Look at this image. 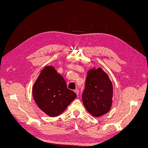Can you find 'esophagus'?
<instances>
[{
  "instance_id": "34e87169",
  "label": "esophagus",
  "mask_w": 148,
  "mask_h": 148,
  "mask_svg": "<svg viewBox=\"0 0 148 148\" xmlns=\"http://www.w3.org/2000/svg\"><path fill=\"white\" fill-rule=\"evenodd\" d=\"M74 92H75V94H77V95H79V90H78V89H75V90H74Z\"/></svg>"
}]
</instances>
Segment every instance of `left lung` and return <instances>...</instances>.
Instances as JSON below:
<instances>
[{"label":"left lung","instance_id":"left-lung-1","mask_svg":"<svg viewBox=\"0 0 148 148\" xmlns=\"http://www.w3.org/2000/svg\"><path fill=\"white\" fill-rule=\"evenodd\" d=\"M113 85L108 75L101 68L88 73L82 101L87 111L99 117L110 110L112 104Z\"/></svg>","mask_w":148,"mask_h":148}]
</instances>
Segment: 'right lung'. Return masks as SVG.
<instances>
[{
    "label": "right lung",
    "instance_id": "obj_1",
    "mask_svg": "<svg viewBox=\"0 0 148 148\" xmlns=\"http://www.w3.org/2000/svg\"><path fill=\"white\" fill-rule=\"evenodd\" d=\"M33 97L40 109L51 117L60 114L77 95L53 66L45 67L33 86Z\"/></svg>",
    "mask_w": 148,
    "mask_h": 148
}]
</instances>
